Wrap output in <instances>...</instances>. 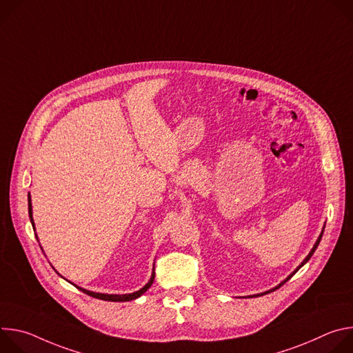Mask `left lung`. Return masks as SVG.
I'll list each match as a JSON object with an SVG mask.
<instances>
[{
	"label": "left lung",
	"instance_id": "obj_1",
	"mask_svg": "<svg viewBox=\"0 0 353 353\" xmlns=\"http://www.w3.org/2000/svg\"><path fill=\"white\" fill-rule=\"evenodd\" d=\"M324 228H325V225L323 226V230H321V233H320L319 239L316 240V243H314L313 248L310 250V253H309V254L306 256V259H305L303 261H301V263L299 264V267H297V268H296V270H294V271H293V272H292L290 275H288V276H286V278H285V279H283V281H282V282H281L279 285H276L275 288H272V289H270V290H265V292H261V293H257V294H250V296H247V297H259V296H264V294H267V293H271V292H274V290L279 289V288H281V286H282V285H283L285 282H288V281H289V279H290V278H292V276H293V275H294V274H296V272H297V271H299V270H300L301 267H303V265H305V264H306V263H307V261H309V260L312 259V256L314 254V251H316V248H317V247H319V244H320V240H321V237H323V233H324Z\"/></svg>",
	"mask_w": 353,
	"mask_h": 353
}]
</instances>
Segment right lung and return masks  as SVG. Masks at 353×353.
Returning <instances> with one entry per match:
<instances>
[{"label": "right lung", "instance_id": "right-lung-1", "mask_svg": "<svg viewBox=\"0 0 353 353\" xmlns=\"http://www.w3.org/2000/svg\"><path fill=\"white\" fill-rule=\"evenodd\" d=\"M28 208H29V218H30V223H32V226H33V230H36L34 229V221H33V211H32V198H30V192L28 194ZM36 239H37V234H36ZM43 250V248H41ZM56 271V270H54ZM57 272V271H56ZM59 274V272H57ZM60 275V274H59ZM61 276V275H60ZM61 278H64V276H61ZM65 279V278H64ZM154 279H155V264H154V271H152V275H150V279L148 281V283L143 286V288H141L139 290H137V292H132V293H125V294H109V293H97V292H92V290H88V289H83V288H79V286H77V285H74L72 282V285L74 286H77L79 290H82L83 293H86V294H89V296H92V297H96V299H100V300H108V301H130V300H135V299H138L139 296H142L149 288H150V285L154 283ZM67 281V279H65ZM70 282V281H68Z\"/></svg>", "mask_w": 353, "mask_h": 353}]
</instances>
